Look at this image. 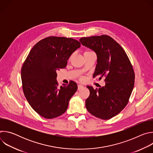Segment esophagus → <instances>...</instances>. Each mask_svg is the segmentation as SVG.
Segmentation results:
<instances>
[{
    "mask_svg": "<svg viewBox=\"0 0 153 153\" xmlns=\"http://www.w3.org/2000/svg\"><path fill=\"white\" fill-rule=\"evenodd\" d=\"M83 87L84 86L83 85H78V90H80L83 88Z\"/></svg>",
    "mask_w": 153,
    "mask_h": 153,
    "instance_id": "obj_1",
    "label": "esophagus"
}]
</instances>
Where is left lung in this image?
<instances>
[{"instance_id": "8db88e82", "label": "left lung", "mask_w": 153, "mask_h": 153, "mask_svg": "<svg viewBox=\"0 0 153 153\" xmlns=\"http://www.w3.org/2000/svg\"><path fill=\"white\" fill-rule=\"evenodd\" d=\"M79 41L97 55L93 77L105 78V85L99 89L87 86L90 94L85 101L86 108L96 117L110 119L118 114L128 102L134 85L133 67L122 47L110 36L82 37Z\"/></svg>"}]
</instances>
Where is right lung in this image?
<instances>
[{
    "instance_id": "1",
    "label": "right lung",
    "mask_w": 153,
    "mask_h": 153,
    "mask_svg": "<svg viewBox=\"0 0 153 153\" xmlns=\"http://www.w3.org/2000/svg\"><path fill=\"white\" fill-rule=\"evenodd\" d=\"M80 45L72 38L48 37L36 43L23 64L21 79L24 95L33 110L44 118L63 114L77 90L74 81L59 86L56 71L66 67L69 57Z\"/></svg>"
}]
</instances>
